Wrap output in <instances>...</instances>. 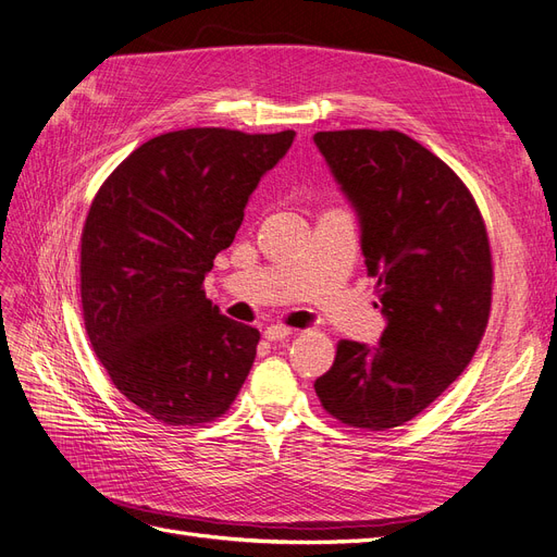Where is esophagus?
Wrapping results in <instances>:
<instances>
[{
	"label": "esophagus",
	"instance_id": "1",
	"mask_svg": "<svg viewBox=\"0 0 557 557\" xmlns=\"http://www.w3.org/2000/svg\"><path fill=\"white\" fill-rule=\"evenodd\" d=\"M290 334H293L290 327H285V325H269V327L264 330V339H267V342H285V339H290Z\"/></svg>",
	"mask_w": 557,
	"mask_h": 557
}]
</instances>
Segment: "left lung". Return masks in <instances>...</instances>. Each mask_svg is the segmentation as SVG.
<instances>
[{
	"mask_svg": "<svg viewBox=\"0 0 557 557\" xmlns=\"http://www.w3.org/2000/svg\"><path fill=\"white\" fill-rule=\"evenodd\" d=\"M313 141L360 215L387 320L376 348L336 344L313 387L339 423L383 432L428 409L474 358L491 318V242L462 178L407 134L336 129Z\"/></svg>",
	"mask_w": 557,
	"mask_h": 557,
	"instance_id": "left-lung-1",
	"label": "left lung"
}]
</instances>
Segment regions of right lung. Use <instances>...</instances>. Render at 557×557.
I'll return each mask as SVG.
<instances>
[{
    "instance_id": "1",
    "label": "right lung",
    "mask_w": 557,
    "mask_h": 557,
    "mask_svg": "<svg viewBox=\"0 0 557 557\" xmlns=\"http://www.w3.org/2000/svg\"><path fill=\"white\" fill-rule=\"evenodd\" d=\"M293 139V129L166 132L132 150L92 199L83 323L113 385L164 425L221 418L256 360L260 332L218 311L205 276Z\"/></svg>"
}]
</instances>
